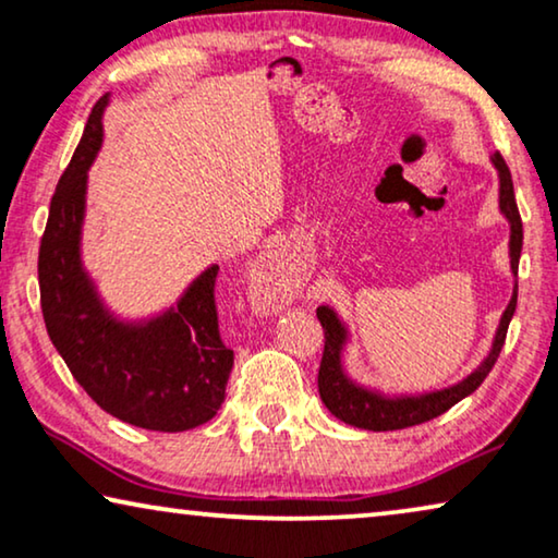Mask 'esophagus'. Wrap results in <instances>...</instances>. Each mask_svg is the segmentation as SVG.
Wrapping results in <instances>:
<instances>
[{
  "mask_svg": "<svg viewBox=\"0 0 558 558\" xmlns=\"http://www.w3.org/2000/svg\"><path fill=\"white\" fill-rule=\"evenodd\" d=\"M296 287H300V279H296L294 266L289 264V258L279 248L266 251L264 256H258L251 264L248 294L262 307L281 310L284 304L292 302Z\"/></svg>",
  "mask_w": 558,
  "mask_h": 558,
  "instance_id": "1",
  "label": "esophagus"
}]
</instances>
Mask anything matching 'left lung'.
Instances as JSON below:
<instances>
[{
    "instance_id": "obj_1",
    "label": "left lung",
    "mask_w": 558,
    "mask_h": 558,
    "mask_svg": "<svg viewBox=\"0 0 558 558\" xmlns=\"http://www.w3.org/2000/svg\"><path fill=\"white\" fill-rule=\"evenodd\" d=\"M493 165L498 170L500 180V213L508 218L510 223V271L513 277L518 274V258H521L523 248V223L521 213H518L515 195H513V180H510V170L506 159L500 155H493ZM518 302V284H513V296H510L506 312H502L498 332L493 338V348L483 363L470 373L468 378H462L460 384L441 388V391H429L418 396H386L380 391H371V388L357 386L355 380L348 378L345 368H342V350L348 342V327L338 317V312L330 307H317V319L325 330V353L323 363H319V399L332 416H338L340 422L357 429L368 432H393V429H407V426H416L429 422V418L445 414L447 409H452L457 401H462L464 396L477 391V386L487 378V373L493 371L495 361H498L502 342H506V332L510 319H513Z\"/></svg>"
}]
</instances>
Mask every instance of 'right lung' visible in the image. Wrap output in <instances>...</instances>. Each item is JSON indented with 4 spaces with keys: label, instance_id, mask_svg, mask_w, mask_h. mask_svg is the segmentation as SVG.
I'll return each mask as SVG.
<instances>
[{
    "label": "right lung",
    "instance_id": "obj_1",
    "mask_svg": "<svg viewBox=\"0 0 558 558\" xmlns=\"http://www.w3.org/2000/svg\"><path fill=\"white\" fill-rule=\"evenodd\" d=\"M106 104L109 94L90 111L50 201L37 258L45 327L73 378L111 416L151 432L195 429L218 414L233 368V350L218 332V264L162 315L124 323L81 262L88 167L101 149Z\"/></svg>",
    "mask_w": 558,
    "mask_h": 558
}]
</instances>
